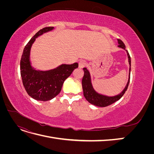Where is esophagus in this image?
<instances>
[{
  "instance_id": "obj_1",
  "label": "esophagus",
  "mask_w": 154,
  "mask_h": 154,
  "mask_svg": "<svg viewBox=\"0 0 154 154\" xmlns=\"http://www.w3.org/2000/svg\"><path fill=\"white\" fill-rule=\"evenodd\" d=\"M86 65V62L85 60H80V62H79V67L80 68H83V67H85Z\"/></svg>"
}]
</instances>
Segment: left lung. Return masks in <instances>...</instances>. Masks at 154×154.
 Returning a JSON list of instances; mask_svg holds the SVG:
<instances>
[{"mask_svg":"<svg viewBox=\"0 0 154 154\" xmlns=\"http://www.w3.org/2000/svg\"><path fill=\"white\" fill-rule=\"evenodd\" d=\"M118 42L119 45H118L119 48H122L126 51L127 53L128 58V63L130 65V69H129V75H128V80L127 83V85L125 87L123 91L120 93V94L114 96H108L99 94L97 93L93 88L91 83V74L89 71H88L87 68H83V71H84V75H83L82 79V88L83 91V95H84L85 99L89 102L90 103L94 105L100 107H105L106 106H109L111 104L114 103L116 101L119 100L121 97H122L123 94H125V91L127 90L128 84L130 82V70H131V60H130V54L128 52L127 50L125 49V45L123 42L118 39Z\"/></svg>","mask_w":154,"mask_h":154,"instance_id":"8db88e82","label":"left lung"}]
</instances>
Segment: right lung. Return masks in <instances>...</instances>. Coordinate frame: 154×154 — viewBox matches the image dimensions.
I'll return each instance as SVG.
<instances>
[{
  "mask_svg": "<svg viewBox=\"0 0 154 154\" xmlns=\"http://www.w3.org/2000/svg\"><path fill=\"white\" fill-rule=\"evenodd\" d=\"M53 29L54 27H47L37 32L25 46L20 60L23 85L29 96L38 101H49L57 96L62 90L64 81L78 67V63L62 64L49 71L36 70L32 67L30 51L32 44L38 36Z\"/></svg>",
  "mask_w": 154,
  "mask_h": 154,
  "instance_id": "add662e5",
  "label": "right lung"
}]
</instances>
